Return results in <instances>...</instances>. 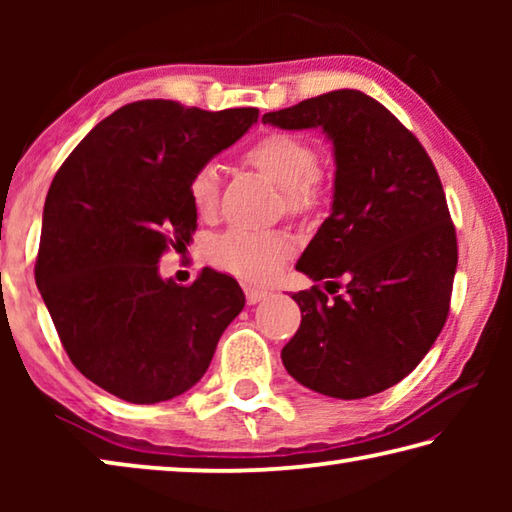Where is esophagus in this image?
<instances>
[{
	"label": "esophagus",
	"mask_w": 512,
	"mask_h": 512,
	"mask_svg": "<svg viewBox=\"0 0 512 512\" xmlns=\"http://www.w3.org/2000/svg\"><path fill=\"white\" fill-rule=\"evenodd\" d=\"M266 296H268V291H264V289L246 287V300H248V305H257V302L264 300Z\"/></svg>",
	"instance_id": "1"
}]
</instances>
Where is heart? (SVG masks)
<instances>
[{"label":"heart","mask_w":512,"mask_h":512,"mask_svg":"<svg viewBox=\"0 0 512 512\" xmlns=\"http://www.w3.org/2000/svg\"><path fill=\"white\" fill-rule=\"evenodd\" d=\"M244 160L284 192V207L293 216L309 214L325 196V178L318 169L314 144L293 133H266L244 153ZM221 171L205 162L189 178V201L198 216L210 219L219 207ZM293 244L282 232L228 230L214 241L212 259L225 271L253 282H266L277 275Z\"/></svg>","instance_id":"obj_1"}]
</instances>
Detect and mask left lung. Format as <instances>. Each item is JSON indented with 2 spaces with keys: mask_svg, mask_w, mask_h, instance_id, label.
I'll return each mask as SVG.
<instances>
[{
  "mask_svg": "<svg viewBox=\"0 0 512 512\" xmlns=\"http://www.w3.org/2000/svg\"><path fill=\"white\" fill-rule=\"evenodd\" d=\"M262 121L320 126L336 155L332 214L296 266L333 298L320 284L293 293L302 320L282 348L284 368L339 400L386 391L424 359L449 314L458 244L438 171L418 137L359 90Z\"/></svg>",
  "mask_w": 512,
  "mask_h": 512,
  "instance_id": "obj_1",
  "label": "left lung"
}]
</instances>
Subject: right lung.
<instances>
[{
  "label": "right lung",
  "instance_id": "add662e5",
  "mask_svg": "<svg viewBox=\"0 0 512 512\" xmlns=\"http://www.w3.org/2000/svg\"><path fill=\"white\" fill-rule=\"evenodd\" d=\"M257 108L126 103L69 153L49 187L36 284L81 375L133 404L171 400L205 375L246 298L203 268L162 280L160 257L196 232L189 178L257 121Z\"/></svg>",
  "mask_w": 512,
  "mask_h": 512
}]
</instances>
